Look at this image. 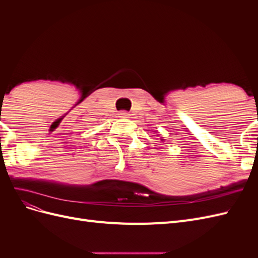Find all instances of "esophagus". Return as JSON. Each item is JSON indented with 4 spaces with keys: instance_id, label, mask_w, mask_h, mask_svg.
Returning a JSON list of instances; mask_svg holds the SVG:
<instances>
[{
    "instance_id": "34e87169",
    "label": "esophagus",
    "mask_w": 258,
    "mask_h": 258,
    "mask_svg": "<svg viewBox=\"0 0 258 258\" xmlns=\"http://www.w3.org/2000/svg\"><path fill=\"white\" fill-rule=\"evenodd\" d=\"M118 115H119V117H121V118H127V117L129 116V113L127 111H120L118 113Z\"/></svg>"
}]
</instances>
